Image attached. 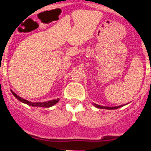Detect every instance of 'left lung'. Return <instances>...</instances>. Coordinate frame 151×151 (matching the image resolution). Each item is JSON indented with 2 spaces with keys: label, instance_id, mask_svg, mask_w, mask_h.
<instances>
[{
  "label": "left lung",
  "instance_id": "1",
  "mask_svg": "<svg viewBox=\"0 0 151 151\" xmlns=\"http://www.w3.org/2000/svg\"><path fill=\"white\" fill-rule=\"evenodd\" d=\"M94 106L97 108H100V109H106V110H115V109H118V108L121 107L122 106H101V105L96 104H94Z\"/></svg>",
  "mask_w": 151,
  "mask_h": 151
}]
</instances>
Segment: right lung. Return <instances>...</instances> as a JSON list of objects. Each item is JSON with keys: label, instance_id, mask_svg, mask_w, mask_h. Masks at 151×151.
Listing matches in <instances>:
<instances>
[{"label": "right lung", "instance_id": "1", "mask_svg": "<svg viewBox=\"0 0 151 151\" xmlns=\"http://www.w3.org/2000/svg\"><path fill=\"white\" fill-rule=\"evenodd\" d=\"M12 94H13V96L18 99L19 101H20V102L24 103V104H28L29 106H38V107H50V106H54V104H56L57 103H58L59 101V98L58 99L56 100H52V101H47V102H31V101H27L26 99H23L22 97H20L19 96L17 95V94H15L14 92L12 91Z\"/></svg>", "mask_w": 151, "mask_h": 151}]
</instances>
